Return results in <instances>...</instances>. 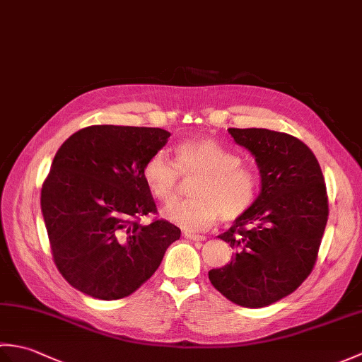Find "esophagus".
<instances>
[{
	"mask_svg": "<svg viewBox=\"0 0 362 362\" xmlns=\"http://www.w3.org/2000/svg\"><path fill=\"white\" fill-rule=\"evenodd\" d=\"M183 236L187 238L189 241H204L205 236L199 235V233H193V232H183Z\"/></svg>",
	"mask_w": 362,
	"mask_h": 362,
	"instance_id": "34e87169",
	"label": "esophagus"
}]
</instances>
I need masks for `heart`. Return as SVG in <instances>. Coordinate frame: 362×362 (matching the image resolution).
Wrapping results in <instances>:
<instances>
[{
  "instance_id": "obj_1",
  "label": "heart",
  "mask_w": 362,
  "mask_h": 362,
  "mask_svg": "<svg viewBox=\"0 0 362 362\" xmlns=\"http://www.w3.org/2000/svg\"><path fill=\"white\" fill-rule=\"evenodd\" d=\"M183 177H199L191 188L193 199L169 205L165 216L182 228L204 230L219 218L236 221L249 211L258 194V175L241 157L210 138H193L175 146L174 161L153 153L143 166L149 193L171 202Z\"/></svg>"
}]
</instances>
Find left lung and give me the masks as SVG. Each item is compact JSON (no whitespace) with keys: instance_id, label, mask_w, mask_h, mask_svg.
I'll list each match as a JSON object with an SVG mask.
<instances>
[{"instance_id":"obj_1","label":"left lung","mask_w":362,"mask_h":362,"mask_svg":"<svg viewBox=\"0 0 362 362\" xmlns=\"http://www.w3.org/2000/svg\"><path fill=\"white\" fill-rule=\"evenodd\" d=\"M255 157L261 174L257 201L219 235L235 257L211 269L222 296L244 308H263L289 296L316 264L328 219L324 174L298 138L269 129H228Z\"/></svg>"}]
</instances>
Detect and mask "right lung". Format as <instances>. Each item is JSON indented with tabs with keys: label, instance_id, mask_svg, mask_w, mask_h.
Listing matches in <instances>:
<instances>
[{
	"label": "right lung",
	"instance_id": "add662e5",
	"mask_svg": "<svg viewBox=\"0 0 362 362\" xmlns=\"http://www.w3.org/2000/svg\"><path fill=\"white\" fill-rule=\"evenodd\" d=\"M171 134L158 127L88 126L60 146L42 187L52 259L73 288L101 300L135 292L157 271L180 228L157 214L146 160Z\"/></svg>",
	"mask_w": 362,
	"mask_h": 362
}]
</instances>
